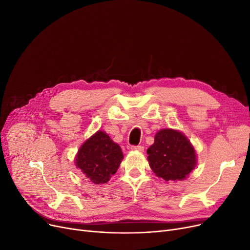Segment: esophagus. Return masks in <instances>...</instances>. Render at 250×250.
Masks as SVG:
<instances>
[{
  "label": "esophagus",
  "instance_id": "34e87169",
  "mask_svg": "<svg viewBox=\"0 0 250 250\" xmlns=\"http://www.w3.org/2000/svg\"><path fill=\"white\" fill-rule=\"evenodd\" d=\"M131 149L134 150V151H138V152H143L144 151V147L140 146V145L139 146H132Z\"/></svg>",
  "mask_w": 250,
  "mask_h": 250
}]
</instances>
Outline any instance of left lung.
<instances>
[{
  "label": "left lung",
  "mask_w": 250,
  "mask_h": 250,
  "mask_svg": "<svg viewBox=\"0 0 250 250\" xmlns=\"http://www.w3.org/2000/svg\"><path fill=\"white\" fill-rule=\"evenodd\" d=\"M151 169L167 182L183 181L197 164L196 152L187 137L176 129L164 128L156 133L148 150Z\"/></svg>",
  "instance_id": "left-lung-1"
}]
</instances>
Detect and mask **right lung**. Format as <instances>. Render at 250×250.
Instances as JSON below:
<instances>
[{"instance_id": "right-lung-1", "label": "right lung", "mask_w": 250, "mask_h": 250, "mask_svg": "<svg viewBox=\"0 0 250 250\" xmlns=\"http://www.w3.org/2000/svg\"><path fill=\"white\" fill-rule=\"evenodd\" d=\"M124 158L123 151L105 132L98 131L81 146L75 165L94 184L110 180Z\"/></svg>"}]
</instances>
